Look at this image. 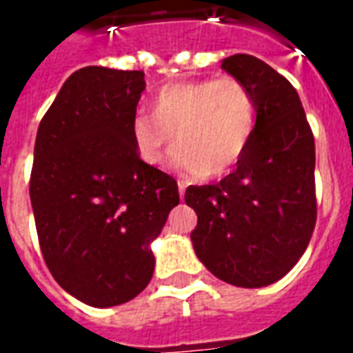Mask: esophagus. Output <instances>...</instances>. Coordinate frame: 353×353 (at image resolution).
Here are the masks:
<instances>
[{
  "label": "esophagus",
  "instance_id": "obj_1",
  "mask_svg": "<svg viewBox=\"0 0 353 353\" xmlns=\"http://www.w3.org/2000/svg\"><path fill=\"white\" fill-rule=\"evenodd\" d=\"M177 187H179V196H181V199H183V194H185V187H187V185H185L183 179H177Z\"/></svg>",
  "mask_w": 353,
  "mask_h": 353
}]
</instances>
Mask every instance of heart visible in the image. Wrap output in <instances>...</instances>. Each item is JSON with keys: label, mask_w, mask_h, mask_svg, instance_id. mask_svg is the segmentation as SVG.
Segmentation results:
<instances>
[{"label": "heart", "mask_w": 353, "mask_h": 353, "mask_svg": "<svg viewBox=\"0 0 353 353\" xmlns=\"http://www.w3.org/2000/svg\"><path fill=\"white\" fill-rule=\"evenodd\" d=\"M151 113L132 121V139L147 164H161L174 143L172 162L187 176H223L242 161L252 143L255 96L236 77L170 83L157 90Z\"/></svg>", "instance_id": "heart-1"}]
</instances>
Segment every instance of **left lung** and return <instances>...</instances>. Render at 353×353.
<instances>
[{
    "instance_id": "1",
    "label": "left lung",
    "mask_w": 353,
    "mask_h": 353,
    "mask_svg": "<svg viewBox=\"0 0 353 353\" xmlns=\"http://www.w3.org/2000/svg\"><path fill=\"white\" fill-rule=\"evenodd\" d=\"M221 68L253 92L257 124L232 174L187 187L192 248L215 278L265 288L296 265L316 227L314 134L293 85L263 60L234 54Z\"/></svg>"
}]
</instances>
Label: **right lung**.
<instances>
[{
  "label": "right lung",
  "instance_id": "1",
  "mask_svg": "<svg viewBox=\"0 0 353 353\" xmlns=\"http://www.w3.org/2000/svg\"><path fill=\"white\" fill-rule=\"evenodd\" d=\"M143 72L72 73L39 123L30 199L43 259L81 303H128L153 278L149 244L179 204L176 179L139 159Z\"/></svg>",
  "mask_w": 353,
  "mask_h": 353
}]
</instances>
